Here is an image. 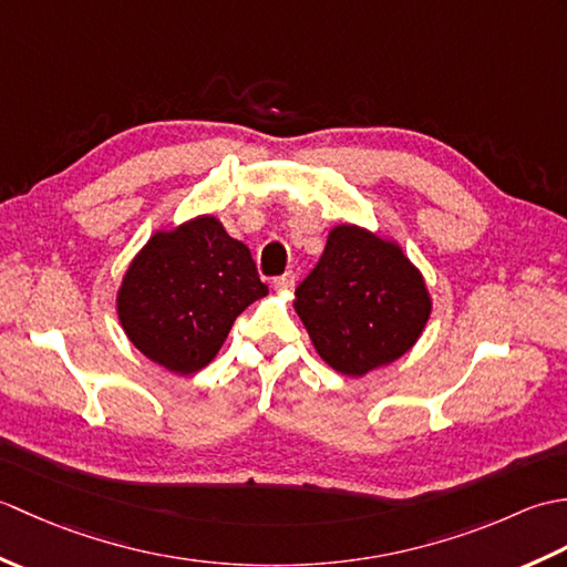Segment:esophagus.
Listing matches in <instances>:
<instances>
[{"instance_id": "obj_1", "label": "esophagus", "mask_w": 567, "mask_h": 567, "mask_svg": "<svg viewBox=\"0 0 567 567\" xmlns=\"http://www.w3.org/2000/svg\"><path fill=\"white\" fill-rule=\"evenodd\" d=\"M272 290H275L277 295H290V292L295 290V275L287 272V275H282V277H277V280L272 282Z\"/></svg>"}]
</instances>
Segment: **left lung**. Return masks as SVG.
Wrapping results in <instances>:
<instances>
[{
    "label": "left lung",
    "mask_w": 567,
    "mask_h": 567,
    "mask_svg": "<svg viewBox=\"0 0 567 567\" xmlns=\"http://www.w3.org/2000/svg\"><path fill=\"white\" fill-rule=\"evenodd\" d=\"M424 275L402 246L365 226H333L317 268L295 292V311L319 358L348 378L412 351L431 317Z\"/></svg>",
    "instance_id": "1"
}]
</instances>
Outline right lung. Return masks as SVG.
<instances>
[{
    "label": "right lung",
    "mask_w": 567,
    "mask_h": 567,
    "mask_svg": "<svg viewBox=\"0 0 567 567\" xmlns=\"http://www.w3.org/2000/svg\"><path fill=\"white\" fill-rule=\"evenodd\" d=\"M268 295L246 244L214 214L155 231L122 277L116 317L128 341L175 372L209 365L236 317Z\"/></svg>",
    "instance_id": "obj_1"
}]
</instances>
